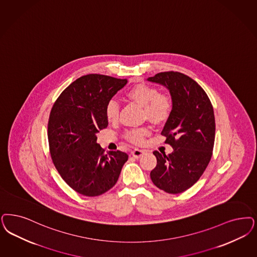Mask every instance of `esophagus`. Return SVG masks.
<instances>
[{
    "instance_id": "34e87169",
    "label": "esophagus",
    "mask_w": 257,
    "mask_h": 257,
    "mask_svg": "<svg viewBox=\"0 0 257 257\" xmlns=\"http://www.w3.org/2000/svg\"><path fill=\"white\" fill-rule=\"evenodd\" d=\"M143 153H144V151L143 150H141V149H135V150L132 151L131 154H132V156H133L134 158L140 159L142 155H143Z\"/></svg>"
}]
</instances>
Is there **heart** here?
<instances>
[{"label": "heart", "instance_id": "b5f03b06", "mask_svg": "<svg viewBox=\"0 0 257 257\" xmlns=\"http://www.w3.org/2000/svg\"><path fill=\"white\" fill-rule=\"evenodd\" d=\"M126 96L140 106L144 108L146 117L156 123L168 119L173 111V99L165 93H159L158 89L148 84L140 83L128 90ZM119 114V105L115 99H110L105 107V115L110 121L116 120ZM150 133L149 128H133L125 133V138L136 144L143 143Z\"/></svg>", "mask_w": 257, "mask_h": 257}]
</instances>
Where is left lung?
I'll return each mask as SVG.
<instances>
[{
	"label": "left lung",
	"mask_w": 257,
	"mask_h": 257,
	"mask_svg": "<svg viewBox=\"0 0 257 257\" xmlns=\"http://www.w3.org/2000/svg\"><path fill=\"white\" fill-rule=\"evenodd\" d=\"M147 80L164 85L173 99V111L161 135L173 153L155 151L153 183L168 194H179L200 178L212 158L215 121L210 98L202 87L179 72H161Z\"/></svg>",
	"instance_id": "left-lung-1"
}]
</instances>
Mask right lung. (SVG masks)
<instances>
[{"label":"right lung","mask_w":257,"mask_h":257,"mask_svg":"<svg viewBox=\"0 0 257 257\" xmlns=\"http://www.w3.org/2000/svg\"><path fill=\"white\" fill-rule=\"evenodd\" d=\"M127 80L89 74L73 81L55 101L48 120L54 165L69 186L85 196L102 195L115 185L128 155L107 154L97 134L108 126L107 102Z\"/></svg>","instance_id":"right-lung-1"}]
</instances>
